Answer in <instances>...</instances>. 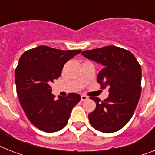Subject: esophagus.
I'll return each mask as SVG.
<instances>
[{"label": "esophagus", "mask_w": 155, "mask_h": 155, "mask_svg": "<svg viewBox=\"0 0 155 155\" xmlns=\"http://www.w3.org/2000/svg\"><path fill=\"white\" fill-rule=\"evenodd\" d=\"M88 99V97L85 95H81V101H86V100Z\"/></svg>", "instance_id": "1"}]
</instances>
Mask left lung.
Instances as JSON below:
<instances>
[{"label":"left lung","instance_id":"1","mask_svg":"<svg viewBox=\"0 0 155 155\" xmlns=\"http://www.w3.org/2000/svg\"><path fill=\"white\" fill-rule=\"evenodd\" d=\"M81 54L101 64L97 82L101 89L109 88L107 99L90 97L97 104L89 114L90 124L101 132H116L128 123L137 107L141 95V66L129 51L116 46L88 50Z\"/></svg>","mask_w":155,"mask_h":155}]
</instances>
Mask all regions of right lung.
Returning <instances> with one entry per match:
<instances>
[{
    "label": "right lung",
    "mask_w": 155,
    "mask_h": 155,
    "mask_svg": "<svg viewBox=\"0 0 155 155\" xmlns=\"http://www.w3.org/2000/svg\"><path fill=\"white\" fill-rule=\"evenodd\" d=\"M81 51L39 46L20 57L15 70L16 93L27 117L41 131L55 132L63 128L80 101L81 96L75 93L55 101L51 84L60 76L65 63Z\"/></svg>",
    "instance_id": "obj_1"
}]
</instances>
